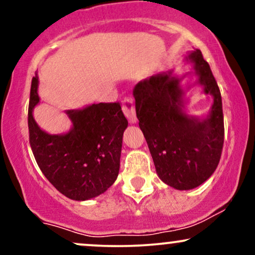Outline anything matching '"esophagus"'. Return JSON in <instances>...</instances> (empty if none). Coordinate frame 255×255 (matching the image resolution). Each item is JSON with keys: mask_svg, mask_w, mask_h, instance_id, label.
Returning <instances> with one entry per match:
<instances>
[{"mask_svg": "<svg viewBox=\"0 0 255 255\" xmlns=\"http://www.w3.org/2000/svg\"><path fill=\"white\" fill-rule=\"evenodd\" d=\"M122 110H124L126 118L128 119L130 125L136 124L137 119H136V113H135V108L133 105V101L130 98H125L124 102H122Z\"/></svg>", "mask_w": 255, "mask_h": 255, "instance_id": "esophagus-1", "label": "esophagus"}]
</instances>
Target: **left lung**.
Masks as SVG:
<instances>
[{
	"instance_id": "left-lung-1",
	"label": "left lung",
	"mask_w": 255,
	"mask_h": 255,
	"mask_svg": "<svg viewBox=\"0 0 255 255\" xmlns=\"http://www.w3.org/2000/svg\"><path fill=\"white\" fill-rule=\"evenodd\" d=\"M184 62L193 64L192 72L180 77L174 69L160 72L137 83L133 90L139 127L158 177L178 191L195 188L211 176L224 141L222 97L209 63L199 49L189 51ZM191 75L197 80L182 84ZM194 86L213 96V105L205 116H191L186 110V92Z\"/></svg>"
}]
</instances>
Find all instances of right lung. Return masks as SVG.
I'll use <instances>...</instances> for the list:
<instances>
[{
	"label": "right lung",
	"instance_id": "obj_1",
	"mask_svg": "<svg viewBox=\"0 0 255 255\" xmlns=\"http://www.w3.org/2000/svg\"><path fill=\"white\" fill-rule=\"evenodd\" d=\"M38 75L32 79L28 130L33 156L44 176L67 198L85 201L107 192L120 170L122 136L128 126L119 103L89 104L66 110L71 129L43 130L33 118L39 104Z\"/></svg>",
	"mask_w": 255,
	"mask_h": 255
}]
</instances>
